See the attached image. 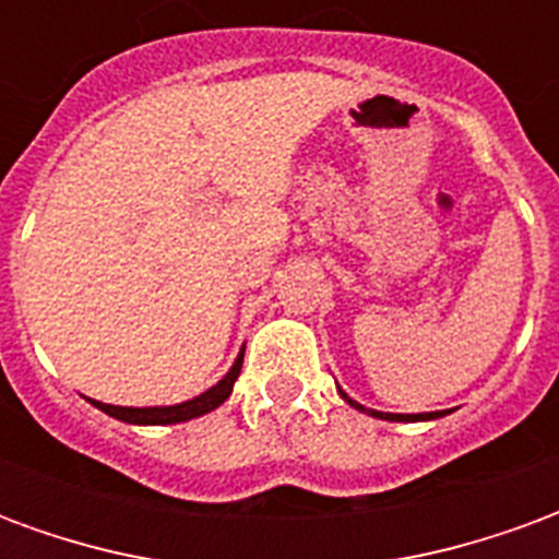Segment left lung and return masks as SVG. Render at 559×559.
I'll use <instances>...</instances> for the list:
<instances>
[{
  "label": "left lung",
  "instance_id": "1",
  "mask_svg": "<svg viewBox=\"0 0 559 559\" xmlns=\"http://www.w3.org/2000/svg\"><path fill=\"white\" fill-rule=\"evenodd\" d=\"M340 391V388H336ZM340 397L346 400L349 406H355V409H361V413H370L373 418H385V421H430V418H439V413H418V415H397V413H376V409H364L361 403H355V400L346 394V391H340Z\"/></svg>",
  "mask_w": 559,
  "mask_h": 559
}]
</instances>
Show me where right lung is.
<instances>
[{"instance_id": "1", "label": "right lung", "mask_w": 559, "mask_h": 559, "mask_svg": "<svg viewBox=\"0 0 559 559\" xmlns=\"http://www.w3.org/2000/svg\"><path fill=\"white\" fill-rule=\"evenodd\" d=\"M240 367H243V349L237 355L235 367L216 382L213 388H207L204 394L186 400V403H177V406H144V409H134V406H110V403H98V400H90L96 409L108 413L110 418H120L126 425H180V421H189V418H198V415L213 413L216 406H223L231 388H235L237 376H240Z\"/></svg>"}]
</instances>
